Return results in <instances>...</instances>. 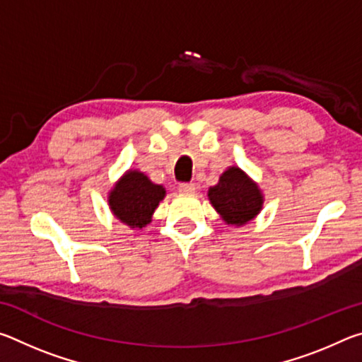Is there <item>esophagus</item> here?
<instances>
[{"mask_svg":"<svg viewBox=\"0 0 362 362\" xmlns=\"http://www.w3.org/2000/svg\"><path fill=\"white\" fill-rule=\"evenodd\" d=\"M179 192L183 194H192L194 192V185L189 182H182L179 185Z\"/></svg>","mask_w":362,"mask_h":362,"instance_id":"obj_1","label":"esophagus"}]
</instances>
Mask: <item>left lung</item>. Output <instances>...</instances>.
Instances as JSON below:
<instances>
[{"label":"left lung","instance_id":"obj_1","mask_svg":"<svg viewBox=\"0 0 362 362\" xmlns=\"http://www.w3.org/2000/svg\"><path fill=\"white\" fill-rule=\"evenodd\" d=\"M209 199L228 225H244L262 209L259 187L240 168H230L209 189Z\"/></svg>","mask_w":362,"mask_h":362}]
</instances>
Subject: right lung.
I'll return each mask as SVG.
<instances>
[{"label": "right lung", "instance_id": "add662e5", "mask_svg": "<svg viewBox=\"0 0 362 362\" xmlns=\"http://www.w3.org/2000/svg\"><path fill=\"white\" fill-rule=\"evenodd\" d=\"M166 189L155 185L137 170H129L116 183L110 193L108 203L116 217L131 228H142L151 222V214L164 198Z\"/></svg>", "mask_w": 362, "mask_h": 362}]
</instances>
